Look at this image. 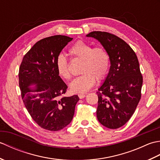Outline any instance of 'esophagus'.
I'll list each match as a JSON object with an SVG mask.
<instances>
[{"label":"esophagus","instance_id":"1","mask_svg":"<svg viewBox=\"0 0 160 160\" xmlns=\"http://www.w3.org/2000/svg\"><path fill=\"white\" fill-rule=\"evenodd\" d=\"M86 96H87L86 93H80V94H78V97H79L80 99H82V98H84Z\"/></svg>","mask_w":160,"mask_h":160}]
</instances>
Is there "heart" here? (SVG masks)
I'll return each instance as SVG.
<instances>
[{"instance_id": "obj_1", "label": "heart", "mask_w": 160, "mask_h": 160, "mask_svg": "<svg viewBox=\"0 0 160 160\" xmlns=\"http://www.w3.org/2000/svg\"><path fill=\"white\" fill-rule=\"evenodd\" d=\"M69 54L82 60L80 66L82 74L71 82L70 89L73 93H84L96 84V79L102 80L106 78L110 66V58L102 47H95L82 40H78L70 47ZM56 67L59 76L65 80L71 78L69 63L62 54L57 57Z\"/></svg>"}]
</instances>
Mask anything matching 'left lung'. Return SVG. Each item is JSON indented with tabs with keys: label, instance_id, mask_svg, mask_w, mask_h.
<instances>
[{
	"label": "left lung",
	"instance_id": "8db88e82",
	"mask_svg": "<svg viewBox=\"0 0 160 160\" xmlns=\"http://www.w3.org/2000/svg\"><path fill=\"white\" fill-rule=\"evenodd\" d=\"M110 58V69L98 89L97 118L105 127L118 128L131 118L141 98L143 82L138 57L123 40L112 33L92 32Z\"/></svg>",
	"mask_w": 160,
	"mask_h": 160
}]
</instances>
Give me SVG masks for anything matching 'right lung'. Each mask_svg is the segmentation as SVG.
<instances>
[{
	"label": "right lung",
	"mask_w": 160,
	"mask_h": 160,
	"mask_svg": "<svg viewBox=\"0 0 160 160\" xmlns=\"http://www.w3.org/2000/svg\"><path fill=\"white\" fill-rule=\"evenodd\" d=\"M72 38L56 35L37 42L27 53L19 69V87L24 104L40 127L51 131L71 122L79 100L77 95L62 97L67 86L59 76L56 60ZM35 85L34 88L30 86Z\"/></svg>",
	"instance_id": "right-lung-1"
}]
</instances>
